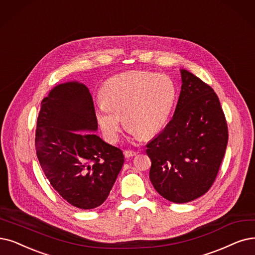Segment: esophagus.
Masks as SVG:
<instances>
[{
	"instance_id": "obj_1",
	"label": "esophagus",
	"mask_w": 255,
	"mask_h": 255,
	"mask_svg": "<svg viewBox=\"0 0 255 255\" xmlns=\"http://www.w3.org/2000/svg\"><path fill=\"white\" fill-rule=\"evenodd\" d=\"M138 154L137 151H135V150H129V149H126L125 151H124V155H125V157L126 158H129V157H133V156H136Z\"/></svg>"
}]
</instances>
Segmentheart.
Returning <instances> with one entry per match:
<instances>
[{
    "mask_svg": "<svg viewBox=\"0 0 255 255\" xmlns=\"http://www.w3.org/2000/svg\"><path fill=\"white\" fill-rule=\"evenodd\" d=\"M177 97L168 75L133 71L111 77L101 89L96 116L111 141L119 137L121 117L133 137L146 139L165 127Z\"/></svg>",
    "mask_w": 255,
    "mask_h": 255,
    "instance_id": "b5f03b06",
    "label": "heart"
}]
</instances>
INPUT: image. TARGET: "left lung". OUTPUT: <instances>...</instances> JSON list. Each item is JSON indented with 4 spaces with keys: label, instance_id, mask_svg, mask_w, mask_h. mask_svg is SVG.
Here are the masks:
<instances>
[{
    "label": "left lung",
    "instance_id": "left-lung-1",
    "mask_svg": "<svg viewBox=\"0 0 255 255\" xmlns=\"http://www.w3.org/2000/svg\"><path fill=\"white\" fill-rule=\"evenodd\" d=\"M175 114L146 145L149 179L163 198L174 203L196 200L215 182L228 142V128L213 89L181 69Z\"/></svg>",
    "mask_w": 255,
    "mask_h": 255
}]
</instances>
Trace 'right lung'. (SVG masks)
<instances>
[{"label": "right lung", "mask_w": 255, "mask_h": 255, "mask_svg": "<svg viewBox=\"0 0 255 255\" xmlns=\"http://www.w3.org/2000/svg\"><path fill=\"white\" fill-rule=\"evenodd\" d=\"M97 129L92 96L79 81L55 86L40 104L39 164L59 196L80 209L103 204L125 162L122 150L97 136Z\"/></svg>", "instance_id": "1"}]
</instances>
